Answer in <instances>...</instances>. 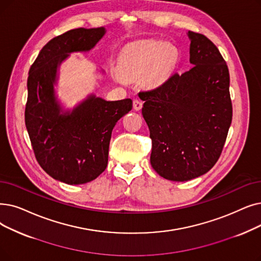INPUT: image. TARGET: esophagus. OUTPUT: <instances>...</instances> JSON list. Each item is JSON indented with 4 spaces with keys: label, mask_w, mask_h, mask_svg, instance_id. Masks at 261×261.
<instances>
[{
    "label": "esophagus",
    "mask_w": 261,
    "mask_h": 261,
    "mask_svg": "<svg viewBox=\"0 0 261 261\" xmlns=\"http://www.w3.org/2000/svg\"><path fill=\"white\" fill-rule=\"evenodd\" d=\"M142 106H143V103H142L141 100H139V99L133 100V108H134L135 111H140L142 109Z\"/></svg>",
    "instance_id": "1"
}]
</instances>
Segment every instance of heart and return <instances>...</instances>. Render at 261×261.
<instances>
[{"instance_id":"b5f03b06","label":"heart","mask_w":261,"mask_h":261,"mask_svg":"<svg viewBox=\"0 0 261 261\" xmlns=\"http://www.w3.org/2000/svg\"><path fill=\"white\" fill-rule=\"evenodd\" d=\"M177 49L169 42L147 40L130 46L120 55L119 73L131 80L146 74L147 81L154 83L174 66ZM121 76H118L119 79Z\"/></svg>"}]
</instances>
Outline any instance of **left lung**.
<instances>
[{
  "mask_svg": "<svg viewBox=\"0 0 261 261\" xmlns=\"http://www.w3.org/2000/svg\"><path fill=\"white\" fill-rule=\"evenodd\" d=\"M188 35L191 69L139 93L152 141L151 166L172 181H188L210 171L232 119L225 60L205 35L192 31Z\"/></svg>",
  "mask_w": 261,
  "mask_h": 261,
  "instance_id": "1",
  "label": "left lung"
}]
</instances>
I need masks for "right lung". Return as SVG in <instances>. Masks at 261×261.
<instances>
[{"mask_svg": "<svg viewBox=\"0 0 261 261\" xmlns=\"http://www.w3.org/2000/svg\"><path fill=\"white\" fill-rule=\"evenodd\" d=\"M105 28L74 29L51 39L30 68L25 126L41 168L67 185H83L107 168L113 128L132 109L131 99L89 96L63 113L54 94L58 67L68 53L85 52L103 37Z\"/></svg>", "mask_w": 261, "mask_h": 261, "instance_id": "1", "label": "right lung"}]
</instances>
